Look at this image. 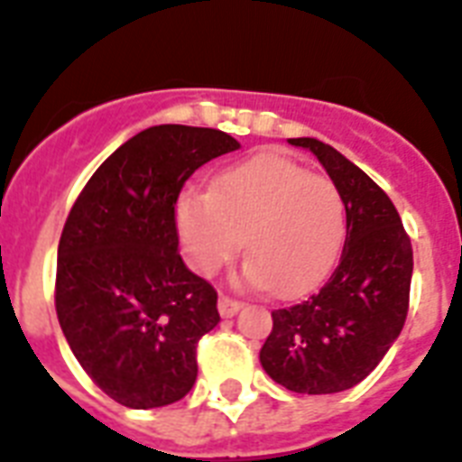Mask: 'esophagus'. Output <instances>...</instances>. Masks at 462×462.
Returning <instances> with one entry per match:
<instances>
[{
	"instance_id": "1",
	"label": "esophagus",
	"mask_w": 462,
	"mask_h": 462,
	"mask_svg": "<svg viewBox=\"0 0 462 462\" xmlns=\"http://www.w3.org/2000/svg\"><path fill=\"white\" fill-rule=\"evenodd\" d=\"M242 309V301H237V299H232V296H220L218 299V310L220 316L223 318H232L237 310Z\"/></svg>"
}]
</instances>
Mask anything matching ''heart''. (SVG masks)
<instances>
[{
  "instance_id": "1",
  "label": "heart",
  "mask_w": 462,
  "mask_h": 462,
  "mask_svg": "<svg viewBox=\"0 0 462 462\" xmlns=\"http://www.w3.org/2000/svg\"><path fill=\"white\" fill-rule=\"evenodd\" d=\"M175 220L199 273H218L244 242V277L277 296L303 294L322 282L346 237V206L335 182L280 153H258L227 168L211 192H182Z\"/></svg>"
}]
</instances>
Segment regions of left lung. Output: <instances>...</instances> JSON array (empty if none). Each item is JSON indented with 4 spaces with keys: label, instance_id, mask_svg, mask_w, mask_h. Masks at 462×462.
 Instances as JSON below:
<instances>
[{
    "label": "left lung",
    "instance_id": "8db88e82",
    "mask_svg": "<svg viewBox=\"0 0 462 462\" xmlns=\"http://www.w3.org/2000/svg\"><path fill=\"white\" fill-rule=\"evenodd\" d=\"M316 153L346 206L339 265L306 301L273 310L261 348L265 373L296 393L356 387L380 365L403 329L413 277V246L392 199L335 146L290 140Z\"/></svg>",
    "mask_w": 462,
    "mask_h": 462
}]
</instances>
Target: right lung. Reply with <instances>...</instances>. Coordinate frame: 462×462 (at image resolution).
Listing matches in <instances>:
<instances>
[{"label": "right lung", "instance_id": "obj_1", "mask_svg": "<svg viewBox=\"0 0 462 462\" xmlns=\"http://www.w3.org/2000/svg\"><path fill=\"white\" fill-rule=\"evenodd\" d=\"M235 149L213 127H146L97 168L66 218L56 316L82 370L121 406H168L194 387L218 291L180 256L175 204L197 168Z\"/></svg>", "mask_w": 462, "mask_h": 462}]
</instances>
